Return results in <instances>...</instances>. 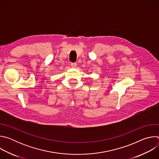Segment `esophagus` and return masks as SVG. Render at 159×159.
Wrapping results in <instances>:
<instances>
[{
    "instance_id": "34e87169",
    "label": "esophagus",
    "mask_w": 159,
    "mask_h": 159,
    "mask_svg": "<svg viewBox=\"0 0 159 159\" xmlns=\"http://www.w3.org/2000/svg\"><path fill=\"white\" fill-rule=\"evenodd\" d=\"M70 65H71V66H72V67H73V68H75V67H76V66H77V63H71Z\"/></svg>"
}]
</instances>
